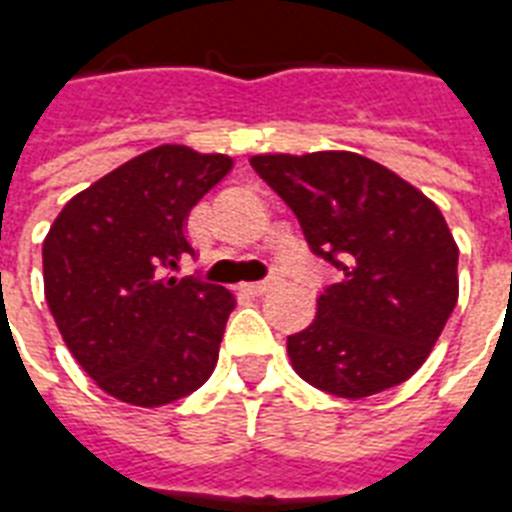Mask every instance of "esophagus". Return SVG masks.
Wrapping results in <instances>:
<instances>
[{
  "mask_svg": "<svg viewBox=\"0 0 512 512\" xmlns=\"http://www.w3.org/2000/svg\"><path fill=\"white\" fill-rule=\"evenodd\" d=\"M275 285H280V277H269V280H259V283H248L245 285V291L251 293V296H264L269 293Z\"/></svg>",
  "mask_w": 512,
  "mask_h": 512,
  "instance_id": "esophagus-1",
  "label": "esophagus"
}]
</instances>
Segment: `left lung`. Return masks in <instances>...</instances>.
Segmentation results:
<instances>
[{"mask_svg": "<svg viewBox=\"0 0 512 512\" xmlns=\"http://www.w3.org/2000/svg\"><path fill=\"white\" fill-rule=\"evenodd\" d=\"M251 165L296 213L310 251L339 272L315 320L288 336L296 374L352 400L406 382L459 296V248L438 205L352 152L256 154Z\"/></svg>", "mask_w": 512, "mask_h": 512, "instance_id": "obj_1", "label": "left lung"}]
</instances>
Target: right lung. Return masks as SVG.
Returning a JSON list of instances; mask_svg holds the SVG:
<instances>
[{
	"mask_svg": "<svg viewBox=\"0 0 512 512\" xmlns=\"http://www.w3.org/2000/svg\"><path fill=\"white\" fill-rule=\"evenodd\" d=\"M232 170L227 154L165 144L71 197L42 245L55 326L95 384L122 403L165 406L208 382L235 296L176 277L194 256V205Z\"/></svg>",
	"mask_w": 512,
	"mask_h": 512,
	"instance_id": "add662e5",
	"label": "right lung"
}]
</instances>
